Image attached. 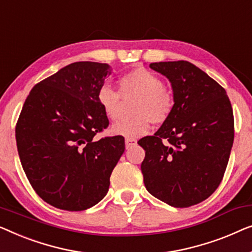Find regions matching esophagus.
I'll return each mask as SVG.
<instances>
[{
	"mask_svg": "<svg viewBox=\"0 0 252 252\" xmlns=\"http://www.w3.org/2000/svg\"><path fill=\"white\" fill-rule=\"evenodd\" d=\"M136 144H137V140L134 139V138H126V150H127V148L134 146V145H136Z\"/></svg>",
	"mask_w": 252,
	"mask_h": 252,
	"instance_id": "obj_1",
	"label": "esophagus"
}]
</instances>
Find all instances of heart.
Masks as SVG:
<instances>
[{
	"mask_svg": "<svg viewBox=\"0 0 252 252\" xmlns=\"http://www.w3.org/2000/svg\"><path fill=\"white\" fill-rule=\"evenodd\" d=\"M120 92L105 83L97 94L98 104L112 121L120 116L121 95L136 98L132 104L133 116L112 126V132L118 136L136 138L150 131L151 122L162 125L168 121L175 109V97L168 88L163 87L162 80L151 70L143 67L125 74L119 81Z\"/></svg>",
	"mask_w": 252,
	"mask_h": 252,
	"instance_id": "b5f03b06",
	"label": "heart"
}]
</instances>
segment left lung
I'll return each instance as SVG.
<instances>
[{
	"label": "left lung",
	"instance_id": "left-lung-1",
	"mask_svg": "<svg viewBox=\"0 0 252 252\" xmlns=\"http://www.w3.org/2000/svg\"><path fill=\"white\" fill-rule=\"evenodd\" d=\"M170 81L175 109L153 136L141 138V172L152 195L187 208L218 189L234 140L231 101L224 88L185 60L152 63Z\"/></svg>",
	"mask_w": 252,
	"mask_h": 252
}]
</instances>
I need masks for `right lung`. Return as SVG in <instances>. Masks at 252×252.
<instances>
[{
    "label": "right lung",
    "mask_w": 252,
    "mask_h": 252,
    "mask_svg": "<svg viewBox=\"0 0 252 252\" xmlns=\"http://www.w3.org/2000/svg\"><path fill=\"white\" fill-rule=\"evenodd\" d=\"M111 73L107 63H73L37 83L25 100L16 126L20 162L52 207L82 211L108 192L126 148L122 136L94 138L109 123L97 94Z\"/></svg>",
    "instance_id": "right-lung-1"
}]
</instances>
